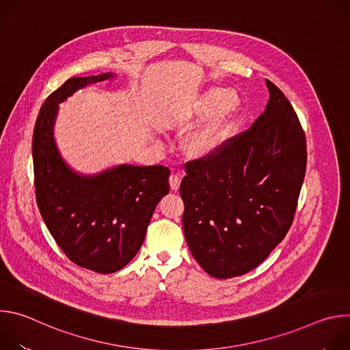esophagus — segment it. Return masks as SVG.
<instances>
[{"label":"esophagus","instance_id":"obj_1","mask_svg":"<svg viewBox=\"0 0 350 350\" xmlns=\"http://www.w3.org/2000/svg\"><path fill=\"white\" fill-rule=\"evenodd\" d=\"M169 183H170V188L173 191H177L180 188V183H181V177L177 176V174H172L169 177Z\"/></svg>","mask_w":350,"mask_h":350}]
</instances>
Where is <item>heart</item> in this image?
Segmentation results:
<instances>
[{
  "label": "heart",
  "mask_w": 350,
  "mask_h": 350,
  "mask_svg": "<svg viewBox=\"0 0 350 350\" xmlns=\"http://www.w3.org/2000/svg\"><path fill=\"white\" fill-rule=\"evenodd\" d=\"M232 107L234 101L228 92L211 90L193 99L177 115L173 126L178 130H185L196 119L206 116L181 141V151L188 159H205L217 151L227 135Z\"/></svg>",
  "instance_id": "1"
}]
</instances>
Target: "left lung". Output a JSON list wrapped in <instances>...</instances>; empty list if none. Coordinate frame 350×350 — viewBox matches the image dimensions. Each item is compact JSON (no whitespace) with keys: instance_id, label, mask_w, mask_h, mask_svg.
<instances>
[{"instance_id":"1","label":"left lung","mask_w":350,"mask_h":350,"mask_svg":"<svg viewBox=\"0 0 350 350\" xmlns=\"http://www.w3.org/2000/svg\"><path fill=\"white\" fill-rule=\"evenodd\" d=\"M247 130L185 165L183 228L195 260L216 278L258 267L293 221L306 172V137L284 92Z\"/></svg>"}]
</instances>
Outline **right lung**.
I'll use <instances>...</instances> for the list:
<instances>
[{"label": "right lung", "mask_w": 350, "mask_h": 350, "mask_svg": "<svg viewBox=\"0 0 350 350\" xmlns=\"http://www.w3.org/2000/svg\"><path fill=\"white\" fill-rule=\"evenodd\" d=\"M113 73L72 77L42 104L33 131L37 206L64 254L77 266L111 274L138 252L158 202L169 192L165 166L120 165L90 176L75 173L61 158L53 130L58 104L79 88Z\"/></svg>", "instance_id": "right-lung-1"}]
</instances>
